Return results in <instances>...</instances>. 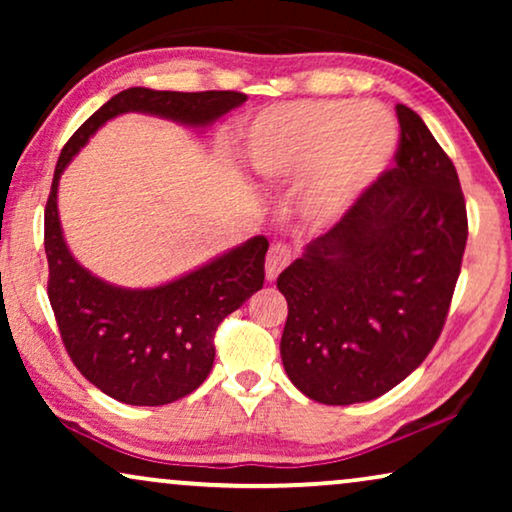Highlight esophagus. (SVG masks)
Listing matches in <instances>:
<instances>
[{
	"label": "esophagus",
	"mask_w": 512,
	"mask_h": 512,
	"mask_svg": "<svg viewBox=\"0 0 512 512\" xmlns=\"http://www.w3.org/2000/svg\"><path fill=\"white\" fill-rule=\"evenodd\" d=\"M291 249L286 247V244H272L270 251H268V258H265V277L270 279H277L279 272H282L286 265L291 263Z\"/></svg>",
	"instance_id": "1"
}]
</instances>
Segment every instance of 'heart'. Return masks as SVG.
<instances>
[{
	"label": "heart",
	"instance_id": "1",
	"mask_svg": "<svg viewBox=\"0 0 512 512\" xmlns=\"http://www.w3.org/2000/svg\"><path fill=\"white\" fill-rule=\"evenodd\" d=\"M242 149L251 170L265 179H307V212L331 219L387 170L398 149V125L373 102L279 104L247 125Z\"/></svg>",
	"mask_w": 512,
	"mask_h": 512
}]
</instances>
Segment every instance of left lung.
Instances as JSON below:
<instances>
[{"mask_svg":"<svg viewBox=\"0 0 512 512\" xmlns=\"http://www.w3.org/2000/svg\"><path fill=\"white\" fill-rule=\"evenodd\" d=\"M401 142L347 214L277 277L289 303L282 363L307 398L373 401L440 338L468 240L452 160L422 118L396 104Z\"/></svg>","mask_w":512,"mask_h":512,"instance_id":"obj_1","label":"left lung"}]
</instances>
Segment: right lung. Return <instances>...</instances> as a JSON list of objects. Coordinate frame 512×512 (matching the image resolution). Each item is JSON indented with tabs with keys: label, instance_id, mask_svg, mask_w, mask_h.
Segmentation results:
<instances>
[{
	"label": "right lung",
	"instance_id": "right-lung-1",
	"mask_svg": "<svg viewBox=\"0 0 512 512\" xmlns=\"http://www.w3.org/2000/svg\"><path fill=\"white\" fill-rule=\"evenodd\" d=\"M242 102L247 95L235 90L128 88L102 104L60 153L44 214L48 300L69 359L88 382L116 401L165 405L207 380L214 366L216 328L263 289L268 240L251 237L163 286L123 289L90 275L69 254L58 216L60 174L114 116L139 111L205 128Z\"/></svg>",
	"mask_w": 512,
	"mask_h": 512
}]
</instances>
